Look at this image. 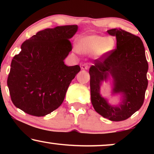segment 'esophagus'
<instances>
[{"mask_svg":"<svg viewBox=\"0 0 154 154\" xmlns=\"http://www.w3.org/2000/svg\"><path fill=\"white\" fill-rule=\"evenodd\" d=\"M88 68H89V66H88L87 63H83L82 65V69L83 70H88Z\"/></svg>","mask_w":154,"mask_h":154,"instance_id":"obj_1","label":"esophagus"}]
</instances>
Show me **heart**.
<instances>
[{
	"instance_id": "heart-1",
	"label": "heart",
	"mask_w": 154,
	"mask_h": 154,
	"mask_svg": "<svg viewBox=\"0 0 154 154\" xmlns=\"http://www.w3.org/2000/svg\"><path fill=\"white\" fill-rule=\"evenodd\" d=\"M116 40L113 37L96 35H82L77 39V47L83 54H91L96 59H103L110 56L116 48Z\"/></svg>"
}]
</instances>
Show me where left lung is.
<instances>
[{
    "label": "left lung",
    "mask_w": 154,
    "mask_h": 154,
    "mask_svg": "<svg viewBox=\"0 0 154 154\" xmlns=\"http://www.w3.org/2000/svg\"><path fill=\"white\" fill-rule=\"evenodd\" d=\"M107 32L116 37V48L106 59L93 61L89 69L91 102L100 115L119 122L128 119L142 106L148 87V64L139 37L121 29ZM110 77L113 80L112 94L122 96L116 106L111 105L100 93L102 83Z\"/></svg>",
    "instance_id": "1"
}]
</instances>
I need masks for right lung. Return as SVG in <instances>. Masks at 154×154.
<instances>
[{"instance_id": "add662e5", "label": "right lung", "mask_w": 154, "mask_h": 154, "mask_svg": "<svg viewBox=\"0 0 154 154\" xmlns=\"http://www.w3.org/2000/svg\"><path fill=\"white\" fill-rule=\"evenodd\" d=\"M77 25L43 29L25 40L13 58L8 79L12 102L30 115L43 116L58 109L79 65L68 66L63 60L72 47L69 39Z\"/></svg>"}]
</instances>
